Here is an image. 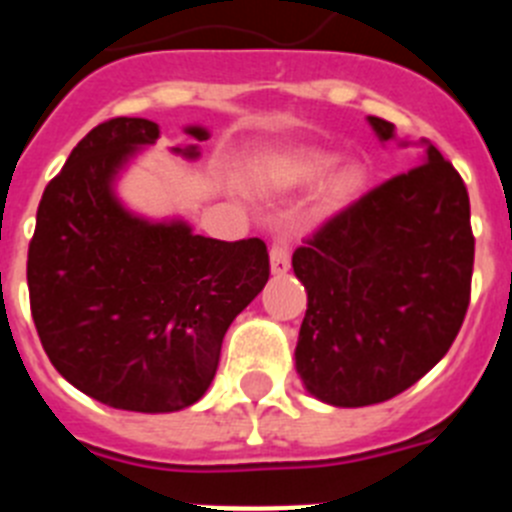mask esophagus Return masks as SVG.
Returning <instances> with one entry per match:
<instances>
[{"instance_id": "1", "label": "esophagus", "mask_w": 512, "mask_h": 512, "mask_svg": "<svg viewBox=\"0 0 512 512\" xmlns=\"http://www.w3.org/2000/svg\"><path fill=\"white\" fill-rule=\"evenodd\" d=\"M269 266H271V274H274V277H282V274H287L289 271V248H287V241H284V238H277V241H274V246H271Z\"/></svg>"}]
</instances>
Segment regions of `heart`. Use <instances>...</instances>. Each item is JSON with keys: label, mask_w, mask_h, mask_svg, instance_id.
<instances>
[{"label": "heart", "mask_w": 512, "mask_h": 512, "mask_svg": "<svg viewBox=\"0 0 512 512\" xmlns=\"http://www.w3.org/2000/svg\"><path fill=\"white\" fill-rule=\"evenodd\" d=\"M338 153L320 146H302L284 153L271 166V182L282 192L307 189L320 182L315 197V217L328 220L341 212L351 210L364 197L369 184V171L361 161H346L338 166Z\"/></svg>", "instance_id": "1"}]
</instances>
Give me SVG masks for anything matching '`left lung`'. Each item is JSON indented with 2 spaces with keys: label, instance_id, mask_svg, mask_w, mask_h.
<instances>
[{
  "label": "left lung",
  "instance_id": "8db88e82",
  "mask_svg": "<svg viewBox=\"0 0 512 512\" xmlns=\"http://www.w3.org/2000/svg\"><path fill=\"white\" fill-rule=\"evenodd\" d=\"M382 143L395 125L366 117ZM423 164L333 217L292 256L307 312L295 348L305 390L333 408L390 400L428 374L469 307V194L431 140Z\"/></svg>",
  "mask_w": 512,
  "mask_h": 512
}]
</instances>
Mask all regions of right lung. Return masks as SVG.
<instances>
[{
  "mask_svg": "<svg viewBox=\"0 0 512 512\" xmlns=\"http://www.w3.org/2000/svg\"><path fill=\"white\" fill-rule=\"evenodd\" d=\"M200 158L210 138L184 128ZM158 125L115 117L71 151L43 192L27 251V289L40 343L66 382L102 405L176 413L212 384L225 330L269 282L264 241H215L184 217L130 210L117 182Z\"/></svg>",
  "mask_w": 512,
  "mask_h": 512,
  "instance_id": "obj_1",
  "label": "right lung"
}]
</instances>
